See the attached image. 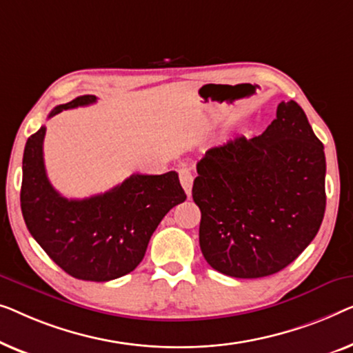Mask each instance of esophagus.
<instances>
[{
    "instance_id": "34e87169",
    "label": "esophagus",
    "mask_w": 353,
    "mask_h": 353,
    "mask_svg": "<svg viewBox=\"0 0 353 353\" xmlns=\"http://www.w3.org/2000/svg\"><path fill=\"white\" fill-rule=\"evenodd\" d=\"M179 181H181L183 190H185L187 195L190 196L192 185H193V174H192V171L188 170L187 166L179 168Z\"/></svg>"
}]
</instances>
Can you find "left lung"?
<instances>
[{
  "mask_svg": "<svg viewBox=\"0 0 353 353\" xmlns=\"http://www.w3.org/2000/svg\"><path fill=\"white\" fill-rule=\"evenodd\" d=\"M196 172L200 248L224 275L276 274L310 245L323 221V143L294 101L278 103L261 136L210 148Z\"/></svg>",
  "mask_w": 353,
  "mask_h": 353,
  "instance_id": "left-lung-1",
  "label": "left lung"
}]
</instances>
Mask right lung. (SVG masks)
Returning <instances> with one entry per match:
<instances>
[{
  "instance_id": "add662e5",
  "label": "right lung",
  "mask_w": 353,
  "mask_h": 353,
  "mask_svg": "<svg viewBox=\"0 0 353 353\" xmlns=\"http://www.w3.org/2000/svg\"><path fill=\"white\" fill-rule=\"evenodd\" d=\"M96 101L89 94L79 96L57 105L49 118ZM44 134L41 126L23 150L21 208L28 232L63 272L78 280L110 281L132 272L163 217L185 201L177 172L132 174L101 195L68 200L46 176Z\"/></svg>"
}]
</instances>
